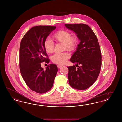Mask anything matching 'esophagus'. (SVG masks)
<instances>
[{"mask_svg":"<svg viewBox=\"0 0 122 122\" xmlns=\"http://www.w3.org/2000/svg\"><path fill=\"white\" fill-rule=\"evenodd\" d=\"M57 66H58V69H59V68H60L61 67H63V65H60V64H58V65H57Z\"/></svg>","mask_w":122,"mask_h":122,"instance_id":"obj_1","label":"esophagus"}]
</instances>
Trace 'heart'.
Segmentation results:
<instances>
[{"instance_id":"1","label":"heart","mask_w":122,"mask_h":122,"mask_svg":"<svg viewBox=\"0 0 122 122\" xmlns=\"http://www.w3.org/2000/svg\"><path fill=\"white\" fill-rule=\"evenodd\" d=\"M53 38L58 42L63 43L64 49L72 51L74 50L77 46L78 39L76 35H71L69 31L61 30L56 32L53 35ZM44 47L47 53H51L54 51V43L49 39H46L44 41ZM70 57L68 52L57 53L52 57V62L55 64H63Z\"/></svg>"}]
</instances>
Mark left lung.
<instances>
[{"instance_id":"obj_1","label":"left lung","mask_w":122,"mask_h":122,"mask_svg":"<svg viewBox=\"0 0 122 122\" xmlns=\"http://www.w3.org/2000/svg\"><path fill=\"white\" fill-rule=\"evenodd\" d=\"M65 26L74 31L80 40L70 59L78 68L75 65L68 67L69 83L73 88L86 90L97 80L101 70L102 55L98 41L92 29L86 24H65Z\"/></svg>"}]
</instances>
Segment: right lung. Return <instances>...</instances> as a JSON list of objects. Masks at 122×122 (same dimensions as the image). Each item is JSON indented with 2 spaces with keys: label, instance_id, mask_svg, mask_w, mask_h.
I'll list each match as a JSON object with an SVG mask.
<instances>
[{
  "label": "right lung",
  "instance_id": "right-lung-1",
  "mask_svg": "<svg viewBox=\"0 0 122 122\" xmlns=\"http://www.w3.org/2000/svg\"><path fill=\"white\" fill-rule=\"evenodd\" d=\"M56 28L52 26L33 27L24 36L20 44L19 66L21 75L27 86L36 93H46L51 90L58 72L56 64H49L45 70L41 65L42 62H49L44 41Z\"/></svg>",
  "mask_w": 122,
  "mask_h": 122
}]
</instances>
